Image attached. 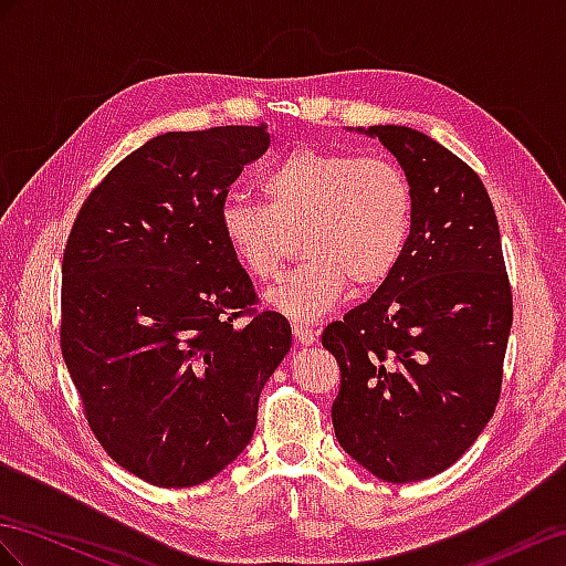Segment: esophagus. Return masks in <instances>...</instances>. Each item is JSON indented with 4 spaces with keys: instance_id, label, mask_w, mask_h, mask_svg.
I'll list each match as a JSON object with an SVG mask.
<instances>
[{
    "instance_id": "34e87169",
    "label": "esophagus",
    "mask_w": 566,
    "mask_h": 566,
    "mask_svg": "<svg viewBox=\"0 0 566 566\" xmlns=\"http://www.w3.org/2000/svg\"><path fill=\"white\" fill-rule=\"evenodd\" d=\"M292 329H294V337H296L301 344H306V346L317 339V332H315L311 325H306V323H294Z\"/></svg>"
}]
</instances>
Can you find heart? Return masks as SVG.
I'll use <instances>...</instances> for the list:
<instances>
[{
  "mask_svg": "<svg viewBox=\"0 0 566 566\" xmlns=\"http://www.w3.org/2000/svg\"><path fill=\"white\" fill-rule=\"evenodd\" d=\"M265 202L227 198L222 239L255 282L274 280L303 241L308 255L268 303L294 321H315L346 296L382 286L411 241L413 186L395 159L303 145L260 179Z\"/></svg>",
  "mask_w": 566,
  "mask_h": 566,
  "instance_id": "b5f03b06",
  "label": "heart"
}]
</instances>
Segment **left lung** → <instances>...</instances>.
Wrapping results in <instances>:
<instances>
[{
	"mask_svg": "<svg viewBox=\"0 0 566 566\" xmlns=\"http://www.w3.org/2000/svg\"><path fill=\"white\" fill-rule=\"evenodd\" d=\"M366 134L407 171L416 217L392 277L323 329L342 373L332 426L373 475L413 483L452 467L495 413L512 286L481 177L416 128Z\"/></svg>",
	"mask_w": 566,
	"mask_h": 566,
	"instance_id": "obj_1",
	"label": "left lung"
}]
</instances>
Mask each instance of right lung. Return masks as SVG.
<instances>
[{"label":"right lung","instance_id":"right-lung-1","mask_svg":"<svg viewBox=\"0 0 566 566\" xmlns=\"http://www.w3.org/2000/svg\"><path fill=\"white\" fill-rule=\"evenodd\" d=\"M258 126L150 138L99 181L62 263V354L105 452L157 488L210 481L251 442L292 327L258 311L220 210ZM247 317L245 324L238 321Z\"/></svg>","mask_w":566,"mask_h":566}]
</instances>
